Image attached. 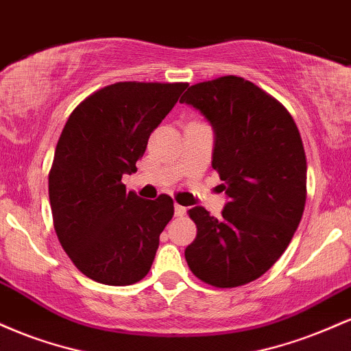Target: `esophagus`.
<instances>
[{
	"label": "esophagus",
	"mask_w": 351,
	"mask_h": 351,
	"mask_svg": "<svg viewBox=\"0 0 351 351\" xmlns=\"http://www.w3.org/2000/svg\"><path fill=\"white\" fill-rule=\"evenodd\" d=\"M184 213H186V208L180 206V204L176 203V204H175V216H183Z\"/></svg>",
	"instance_id": "34e87169"
}]
</instances>
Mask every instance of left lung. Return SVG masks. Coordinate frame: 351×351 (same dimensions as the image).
<instances>
[{"label": "left lung", "mask_w": 351, "mask_h": 351, "mask_svg": "<svg viewBox=\"0 0 351 351\" xmlns=\"http://www.w3.org/2000/svg\"><path fill=\"white\" fill-rule=\"evenodd\" d=\"M215 128L213 168L229 201L219 217L188 211L196 237L184 249L204 284L232 289L259 279L291 243L307 199V160L292 115L236 75L195 84L180 99Z\"/></svg>", "instance_id": "8db88e82"}]
</instances>
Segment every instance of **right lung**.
Masks as SVG:
<instances>
[{
  "label": "right lung",
  "instance_id": "right-lung-1",
  "mask_svg": "<svg viewBox=\"0 0 351 351\" xmlns=\"http://www.w3.org/2000/svg\"><path fill=\"white\" fill-rule=\"evenodd\" d=\"M186 82H117L86 97L59 136L49 201L60 245L84 276L130 285L150 271L173 199H142L123 173L147 150L152 132L178 102Z\"/></svg>",
  "mask_w": 351,
  "mask_h": 351
}]
</instances>
